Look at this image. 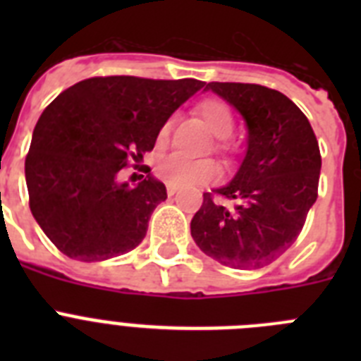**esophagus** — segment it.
Masks as SVG:
<instances>
[{
    "label": "esophagus",
    "instance_id": "obj_1",
    "mask_svg": "<svg viewBox=\"0 0 361 361\" xmlns=\"http://www.w3.org/2000/svg\"><path fill=\"white\" fill-rule=\"evenodd\" d=\"M166 190H168V195H175V193L178 191V188L173 186V184H168V186H166Z\"/></svg>",
    "mask_w": 361,
    "mask_h": 361
}]
</instances>
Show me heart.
<instances>
[{
    "instance_id": "heart-1",
    "label": "heart",
    "mask_w": 361,
    "mask_h": 361,
    "mask_svg": "<svg viewBox=\"0 0 361 361\" xmlns=\"http://www.w3.org/2000/svg\"><path fill=\"white\" fill-rule=\"evenodd\" d=\"M195 114L209 130V133L216 137L215 148L224 153L231 152L233 142L229 141V135L235 128V117L228 104L220 99H204L195 106ZM170 130L171 119H168L157 130V139H155L157 146H164L168 142ZM157 175L164 183L173 186H191V184H206L216 180L220 168L212 159H186L175 153L159 162Z\"/></svg>"
}]
</instances>
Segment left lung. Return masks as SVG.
I'll return each instance as SVG.
<instances>
[{
	"label": "left lung",
	"instance_id": "8db88e82",
	"mask_svg": "<svg viewBox=\"0 0 361 361\" xmlns=\"http://www.w3.org/2000/svg\"><path fill=\"white\" fill-rule=\"evenodd\" d=\"M247 124V153L224 188L204 193L191 237L216 262L258 269L291 247L318 197L322 155L304 111L282 92L253 82H208ZM233 200L228 210L216 197Z\"/></svg>",
	"mask_w": 361,
	"mask_h": 361
}]
</instances>
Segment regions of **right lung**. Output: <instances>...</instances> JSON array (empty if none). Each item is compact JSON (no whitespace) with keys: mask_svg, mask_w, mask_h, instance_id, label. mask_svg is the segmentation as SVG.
Instances as JSON below:
<instances>
[{"mask_svg":"<svg viewBox=\"0 0 361 361\" xmlns=\"http://www.w3.org/2000/svg\"><path fill=\"white\" fill-rule=\"evenodd\" d=\"M204 85L101 75L75 82L44 108L25 177L32 215L57 250L99 262L141 244L166 186L149 175L130 186L121 173L152 152L161 124Z\"/></svg>","mask_w":361,"mask_h":361,"instance_id":"add662e5","label":"right lung"}]
</instances>
